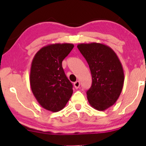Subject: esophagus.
Wrapping results in <instances>:
<instances>
[{
  "mask_svg": "<svg viewBox=\"0 0 146 146\" xmlns=\"http://www.w3.org/2000/svg\"><path fill=\"white\" fill-rule=\"evenodd\" d=\"M80 83L79 81H76L74 83V86L75 87V88L78 89L80 87Z\"/></svg>",
  "mask_w": 146,
  "mask_h": 146,
  "instance_id": "esophagus-1",
  "label": "esophagus"
}]
</instances>
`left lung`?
<instances>
[{
    "label": "left lung",
    "instance_id": "left-lung-1",
    "mask_svg": "<svg viewBox=\"0 0 146 146\" xmlns=\"http://www.w3.org/2000/svg\"><path fill=\"white\" fill-rule=\"evenodd\" d=\"M77 47L88 64L92 78L88 100L94 109L106 110L114 104L122 90V65L115 52L103 44H79Z\"/></svg>",
    "mask_w": 146,
    "mask_h": 146
}]
</instances>
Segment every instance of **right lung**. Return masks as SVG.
<instances>
[{"label": "right lung", "instance_id": "add662e5", "mask_svg": "<svg viewBox=\"0 0 146 146\" xmlns=\"http://www.w3.org/2000/svg\"><path fill=\"white\" fill-rule=\"evenodd\" d=\"M74 48L73 44H52L39 50L33 60L30 74L32 92L47 110H62L73 93L62 62Z\"/></svg>", "mask_w": 146, "mask_h": 146}]
</instances>
